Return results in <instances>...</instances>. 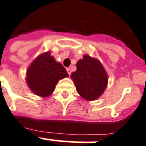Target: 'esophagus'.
Wrapping results in <instances>:
<instances>
[{
	"instance_id": "34e87169",
	"label": "esophagus",
	"mask_w": 146,
	"mask_h": 146,
	"mask_svg": "<svg viewBox=\"0 0 146 146\" xmlns=\"http://www.w3.org/2000/svg\"><path fill=\"white\" fill-rule=\"evenodd\" d=\"M66 72L68 73L69 75H70V74H71V70H70V68H67V69H66Z\"/></svg>"
}]
</instances>
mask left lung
<instances>
[{"label": "left lung", "instance_id": "8db88e82", "mask_svg": "<svg viewBox=\"0 0 146 146\" xmlns=\"http://www.w3.org/2000/svg\"><path fill=\"white\" fill-rule=\"evenodd\" d=\"M79 95L87 101L96 100L107 87L108 74L98 59L85 54L70 76Z\"/></svg>", "mask_w": 146, "mask_h": 146}]
</instances>
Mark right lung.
Here are the masks:
<instances>
[{
  "label": "right lung",
  "mask_w": 146,
  "mask_h": 146,
  "mask_svg": "<svg viewBox=\"0 0 146 146\" xmlns=\"http://www.w3.org/2000/svg\"><path fill=\"white\" fill-rule=\"evenodd\" d=\"M69 75L60 63L55 60L50 51L40 54L27 70L26 82L35 95L46 98L55 90L60 80Z\"/></svg>",
  "instance_id": "obj_1"
}]
</instances>
